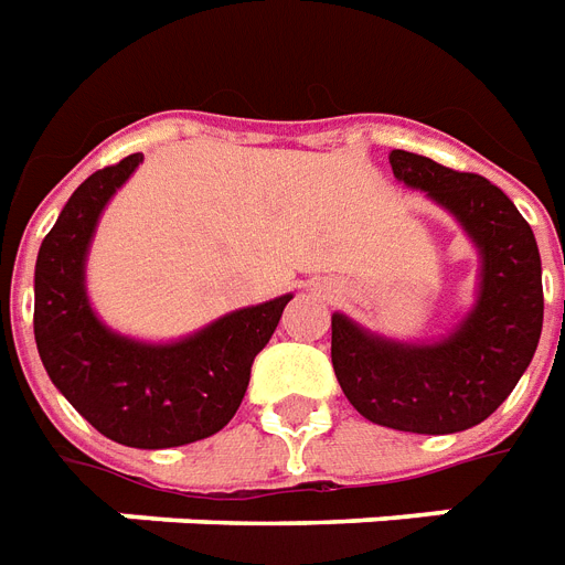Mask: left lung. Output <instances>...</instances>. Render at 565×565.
Segmentation results:
<instances>
[{
  "label": "left lung",
  "mask_w": 565,
  "mask_h": 565,
  "mask_svg": "<svg viewBox=\"0 0 565 565\" xmlns=\"http://www.w3.org/2000/svg\"><path fill=\"white\" fill-rule=\"evenodd\" d=\"M402 184L426 190L479 247V298L447 339L408 345L333 316L330 358L348 402L372 423L417 435H452L503 405L536 354L542 333V262L527 220L473 172L411 151L390 154Z\"/></svg>",
  "instance_id": "left-lung-1"
}]
</instances>
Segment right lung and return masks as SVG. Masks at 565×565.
Returning a JSON list of instances; mask_svg holds the SVG:
<instances>
[{
	"mask_svg": "<svg viewBox=\"0 0 565 565\" xmlns=\"http://www.w3.org/2000/svg\"><path fill=\"white\" fill-rule=\"evenodd\" d=\"M142 154L97 169L62 207L38 249L35 342L46 375L116 444L163 449L214 435L235 417L249 369L291 295L217 318L193 337L148 345L100 324L86 295V253L97 220Z\"/></svg>",
	"mask_w": 565,
	"mask_h": 565,
	"instance_id": "1",
	"label": "right lung"
}]
</instances>
